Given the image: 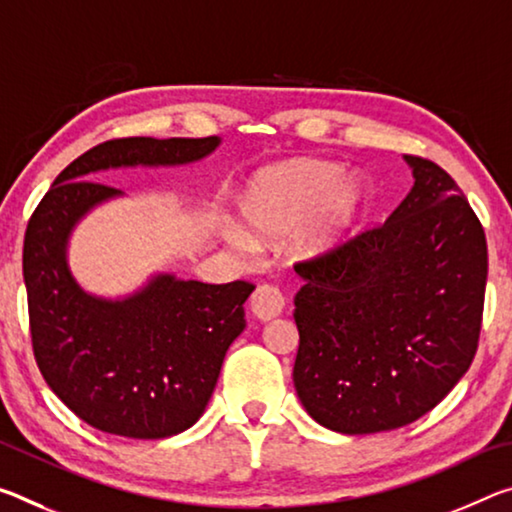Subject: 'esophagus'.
Wrapping results in <instances>:
<instances>
[{
	"label": "esophagus",
	"mask_w": 512,
	"mask_h": 512,
	"mask_svg": "<svg viewBox=\"0 0 512 512\" xmlns=\"http://www.w3.org/2000/svg\"><path fill=\"white\" fill-rule=\"evenodd\" d=\"M250 310L259 321H271L285 310V298L271 285H259L250 296Z\"/></svg>",
	"instance_id": "1"
}]
</instances>
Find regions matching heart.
Returning <instances> with one entry per match:
<instances>
[{
	"instance_id": "obj_1",
	"label": "heart",
	"mask_w": 512,
	"mask_h": 512,
	"mask_svg": "<svg viewBox=\"0 0 512 512\" xmlns=\"http://www.w3.org/2000/svg\"><path fill=\"white\" fill-rule=\"evenodd\" d=\"M234 212L243 237L259 243L287 237L294 257L330 259L360 232L367 186L332 161L289 159L257 170L237 193Z\"/></svg>"
}]
</instances>
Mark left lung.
Masks as SVG:
<instances>
[{
    "label": "left lung",
    "instance_id": "1",
    "mask_svg": "<svg viewBox=\"0 0 512 512\" xmlns=\"http://www.w3.org/2000/svg\"><path fill=\"white\" fill-rule=\"evenodd\" d=\"M403 159L415 184L385 225L296 264L294 387L316 424L344 435L394 431L433 410L481 332L483 225L446 170Z\"/></svg>",
    "mask_w": 512,
    "mask_h": 512
}]
</instances>
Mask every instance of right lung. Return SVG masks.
Returning a JSON list of instances; mask_svg holds the SVG:
<instances>
[{
  "label": "right lung",
  "mask_w": 512,
  "mask_h": 512,
  "mask_svg": "<svg viewBox=\"0 0 512 512\" xmlns=\"http://www.w3.org/2000/svg\"><path fill=\"white\" fill-rule=\"evenodd\" d=\"M218 145V136L100 143L56 177L29 218L22 275L38 369L97 431L161 440L196 424L227 348L246 328L243 303L255 287L154 273L123 298L86 291L68 262L72 230L95 207L125 196L91 177L116 168L196 164Z\"/></svg>",
  "instance_id": "add662e5"
}]
</instances>
